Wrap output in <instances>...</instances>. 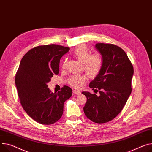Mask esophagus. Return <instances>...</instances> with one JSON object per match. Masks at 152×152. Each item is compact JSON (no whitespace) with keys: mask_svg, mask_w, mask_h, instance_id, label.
<instances>
[{"mask_svg":"<svg viewBox=\"0 0 152 152\" xmlns=\"http://www.w3.org/2000/svg\"><path fill=\"white\" fill-rule=\"evenodd\" d=\"M73 92L74 94H76V95H80V94H81V92H80L79 90H74L73 91Z\"/></svg>","mask_w":152,"mask_h":152,"instance_id":"esophagus-1","label":"esophagus"}]
</instances>
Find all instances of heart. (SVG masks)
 <instances>
[{"instance_id":"heart-1","label":"heart","mask_w":152,"mask_h":152,"mask_svg":"<svg viewBox=\"0 0 152 152\" xmlns=\"http://www.w3.org/2000/svg\"><path fill=\"white\" fill-rule=\"evenodd\" d=\"M73 55L83 63L84 69L87 75L92 78L96 77L102 71L104 59L100 53H96L91 54L90 50L86 45H80L76 48L73 51ZM67 60H63L62 68H65ZM87 81V78L85 75H73L68 79L69 84L76 88L82 87Z\"/></svg>"}]
</instances>
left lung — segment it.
<instances>
[{"mask_svg": "<svg viewBox=\"0 0 152 152\" xmlns=\"http://www.w3.org/2000/svg\"><path fill=\"white\" fill-rule=\"evenodd\" d=\"M95 48L103 56L104 64L89 87L99 91V95L82 92L87 98L84 112L92 122L104 124L114 119L125 106L132 90L134 69L126 53L118 46L97 43Z\"/></svg>", "mask_w": 152, "mask_h": 152, "instance_id": "obj_1", "label": "left lung"}]
</instances>
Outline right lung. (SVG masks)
<instances>
[{
	"label": "right lung",
	"instance_id": "1",
	"mask_svg": "<svg viewBox=\"0 0 152 152\" xmlns=\"http://www.w3.org/2000/svg\"><path fill=\"white\" fill-rule=\"evenodd\" d=\"M69 48L57 45L36 46L23 56L15 76L18 95L26 113L37 122L53 124L61 118L64 104L72 95L64 86L57 93L51 92L47 84L59 73L61 57Z\"/></svg>",
	"mask_w": 152,
	"mask_h": 152
}]
</instances>
